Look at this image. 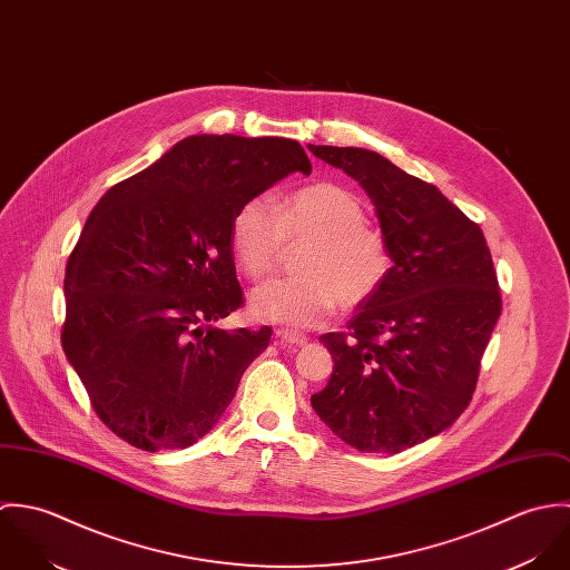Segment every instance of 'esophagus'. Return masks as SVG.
Wrapping results in <instances>:
<instances>
[{
  "label": "esophagus",
  "mask_w": 570,
  "mask_h": 570,
  "mask_svg": "<svg viewBox=\"0 0 570 570\" xmlns=\"http://www.w3.org/2000/svg\"><path fill=\"white\" fill-rule=\"evenodd\" d=\"M276 337L283 342V344H294V346H301L307 342V335L301 333V331H292V328H278L276 331Z\"/></svg>",
  "instance_id": "esophagus-1"
}]
</instances>
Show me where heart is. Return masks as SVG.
Instances as JSON below:
<instances>
[{"label": "heart", "instance_id": "obj_1", "mask_svg": "<svg viewBox=\"0 0 570 570\" xmlns=\"http://www.w3.org/2000/svg\"><path fill=\"white\" fill-rule=\"evenodd\" d=\"M303 239H309L298 254L303 274L258 285L249 298L256 318L292 331L321 326L337 305L355 309L371 301L393 272L386 235L366 224L364 204L337 184H309L274 204L252 197L230 228L235 258L252 281L278 265L285 242Z\"/></svg>", "mask_w": 570, "mask_h": 570}]
</instances>
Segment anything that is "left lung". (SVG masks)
I'll use <instances>...</instances> for the list:
<instances>
[{"label":"left lung","instance_id":"obj_1","mask_svg":"<svg viewBox=\"0 0 570 570\" xmlns=\"http://www.w3.org/2000/svg\"><path fill=\"white\" fill-rule=\"evenodd\" d=\"M357 179L393 252L384 287L346 333H325L333 373L312 406L360 452H402L470 406L502 298L479 224L384 156L309 147Z\"/></svg>","mask_w":570,"mask_h":570}]
</instances>
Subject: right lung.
<instances>
[{
    "label": "right lung",
    "instance_id": "right-lung-1",
    "mask_svg": "<svg viewBox=\"0 0 570 570\" xmlns=\"http://www.w3.org/2000/svg\"><path fill=\"white\" fill-rule=\"evenodd\" d=\"M312 173L296 140L190 136L111 186L66 265L63 351L98 419L145 452L204 436L272 337L213 323L244 305L230 228L285 175Z\"/></svg>",
    "mask_w": 570,
    "mask_h": 570
}]
</instances>
